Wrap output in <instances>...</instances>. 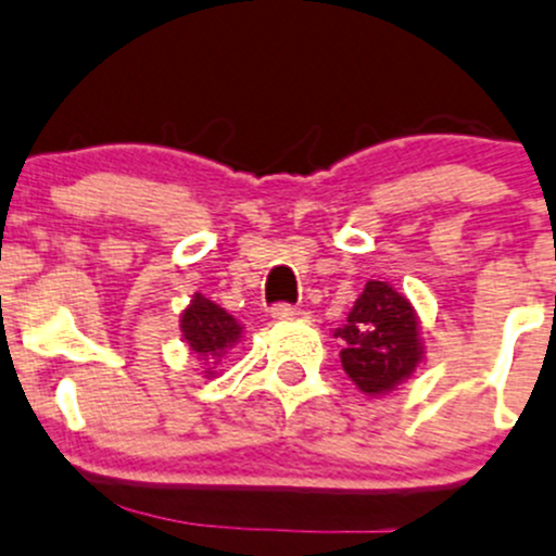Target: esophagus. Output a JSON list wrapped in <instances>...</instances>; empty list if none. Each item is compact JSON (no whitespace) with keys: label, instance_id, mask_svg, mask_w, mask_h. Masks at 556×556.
<instances>
[{"label":"esophagus","instance_id":"1","mask_svg":"<svg viewBox=\"0 0 556 556\" xmlns=\"http://www.w3.org/2000/svg\"><path fill=\"white\" fill-rule=\"evenodd\" d=\"M271 317L277 319V323H288V319L303 317V312H301V308L290 306V303H277V306L271 308Z\"/></svg>","mask_w":556,"mask_h":556}]
</instances>
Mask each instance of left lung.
<instances>
[{
  "instance_id": "obj_1",
  "label": "left lung",
  "mask_w": 556,
  "mask_h": 556,
  "mask_svg": "<svg viewBox=\"0 0 556 556\" xmlns=\"http://www.w3.org/2000/svg\"><path fill=\"white\" fill-rule=\"evenodd\" d=\"M341 341V365L359 391L381 396L416 372L424 362V338L413 303L389 282L370 279L356 298Z\"/></svg>"
}]
</instances>
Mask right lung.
<instances>
[{
    "instance_id": "add662e5",
    "label": "right lung",
    "mask_w": 556,
    "mask_h": 556,
    "mask_svg": "<svg viewBox=\"0 0 556 556\" xmlns=\"http://www.w3.org/2000/svg\"><path fill=\"white\" fill-rule=\"evenodd\" d=\"M180 332L191 354H197L204 365H218L229 349L242 341V325L202 293L191 298L180 314ZM204 376H215V367H204Z\"/></svg>"
}]
</instances>
